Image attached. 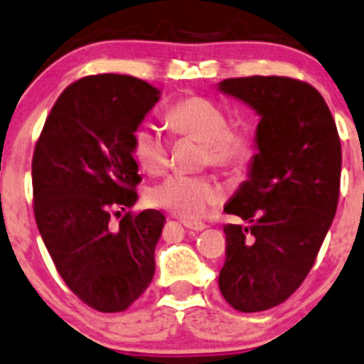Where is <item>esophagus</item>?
<instances>
[{
    "label": "esophagus",
    "mask_w": 364,
    "mask_h": 364,
    "mask_svg": "<svg viewBox=\"0 0 364 364\" xmlns=\"http://www.w3.org/2000/svg\"><path fill=\"white\" fill-rule=\"evenodd\" d=\"M183 226H186L189 231H194V233L203 231L205 228H207L203 223H196V220H183Z\"/></svg>",
    "instance_id": "esophagus-1"
}]
</instances>
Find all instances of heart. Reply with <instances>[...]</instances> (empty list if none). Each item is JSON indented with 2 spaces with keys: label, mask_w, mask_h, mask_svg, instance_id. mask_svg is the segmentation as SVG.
I'll return each mask as SVG.
<instances>
[{
  "label": "heart",
  "mask_w": 364,
  "mask_h": 364,
  "mask_svg": "<svg viewBox=\"0 0 364 364\" xmlns=\"http://www.w3.org/2000/svg\"><path fill=\"white\" fill-rule=\"evenodd\" d=\"M168 129L181 138L201 141V164L238 173L252 163L256 141L247 126H230L226 110L203 96H186L164 112ZM131 154L149 175L166 170L170 144L152 124H140L131 133ZM223 189L205 175L173 173L149 191V201L182 219H200L223 201Z\"/></svg>",
  "instance_id": "b5f03b06"
}]
</instances>
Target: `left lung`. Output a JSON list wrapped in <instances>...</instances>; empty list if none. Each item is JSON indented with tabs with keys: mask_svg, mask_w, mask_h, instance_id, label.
Instances as JSON below:
<instances>
[{
	"mask_svg": "<svg viewBox=\"0 0 364 364\" xmlns=\"http://www.w3.org/2000/svg\"><path fill=\"white\" fill-rule=\"evenodd\" d=\"M219 89L261 115L249 181L224 207L247 224L224 226L219 289L235 310L261 312L286 301L316 263L338 205L342 145L324 98L306 82L256 75Z\"/></svg>",
	"mask_w": 364,
	"mask_h": 364,
	"instance_id": "1",
	"label": "left lung"
}]
</instances>
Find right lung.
<instances>
[{"instance_id": "add662e5", "label": "right lung", "mask_w": 364, "mask_h": 364, "mask_svg": "<svg viewBox=\"0 0 364 364\" xmlns=\"http://www.w3.org/2000/svg\"><path fill=\"white\" fill-rule=\"evenodd\" d=\"M157 101L159 89L129 75L84 77L61 92L35 145L36 226L66 286L98 312L126 310L154 277L163 213L127 212L115 228L110 215L138 200L131 133Z\"/></svg>"}]
</instances>
